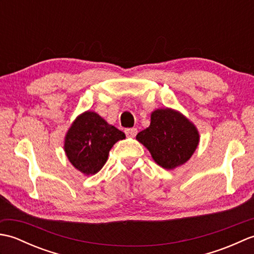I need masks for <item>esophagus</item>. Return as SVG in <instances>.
<instances>
[{
    "label": "esophagus",
    "mask_w": 254,
    "mask_h": 254,
    "mask_svg": "<svg viewBox=\"0 0 254 254\" xmlns=\"http://www.w3.org/2000/svg\"><path fill=\"white\" fill-rule=\"evenodd\" d=\"M124 132H126V134H127V136H128V137H134L137 134V128H135V127H131V128H126V130H124Z\"/></svg>",
    "instance_id": "1"
}]
</instances>
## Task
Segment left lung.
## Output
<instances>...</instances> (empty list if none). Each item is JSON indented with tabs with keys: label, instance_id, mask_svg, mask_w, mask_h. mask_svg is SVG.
<instances>
[{
	"label": "left lung",
	"instance_id": "8db88e82",
	"mask_svg": "<svg viewBox=\"0 0 254 254\" xmlns=\"http://www.w3.org/2000/svg\"><path fill=\"white\" fill-rule=\"evenodd\" d=\"M136 139L153 159L167 170L175 169L191 158L199 142L197 128L179 111L170 108L152 112L150 124Z\"/></svg>",
	"mask_w": 254,
	"mask_h": 254
}]
</instances>
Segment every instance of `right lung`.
<instances>
[{"instance_id": "add662e5", "label": "right lung", "mask_w": 254, "mask_h": 254, "mask_svg": "<svg viewBox=\"0 0 254 254\" xmlns=\"http://www.w3.org/2000/svg\"><path fill=\"white\" fill-rule=\"evenodd\" d=\"M126 134L110 126L99 115L86 111L72 123L65 135L64 150L71 164L82 174L98 172L108 159L110 149Z\"/></svg>"}]
</instances>
